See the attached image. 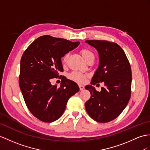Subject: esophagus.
<instances>
[{
	"mask_svg": "<svg viewBox=\"0 0 150 150\" xmlns=\"http://www.w3.org/2000/svg\"><path fill=\"white\" fill-rule=\"evenodd\" d=\"M79 87L80 90H83L84 89V88H85L83 85H79Z\"/></svg>",
	"mask_w": 150,
	"mask_h": 150,
	"instance_id": "obj_1",
	"label": "esophagus"
}]
</instances>
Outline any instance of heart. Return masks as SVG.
<instances>
[{"label":"heart","mask_w":150,"mask_h":150,"mask_svg":"<svg viewBox=\"0 0 150 150\" xmlns=\"http://www.w3.org/2000/svg\"><path fill=\"white\" fill-rule=\"evenodd\" d=\"M81 54L83 56V58L85 60H86L88 58H89L92 57H94L93 53L91 52L90 50L88 49H82L81 50ZM69 54H65V56L63 58V62H65V61L67 60L68 58ZM69 78L72 80H74V81L78 82V83H83L85 81V76H84L82 73L78 71H74L71 72L70 74H69Z\"/></svg>","instance_id":"1"}]
</instances>
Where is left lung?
Masks as SVG:
<instances>
[{"label":"left lung","instance_id":"1","mask_svg":"<svg viewBox=\"0 0 150 150\" xmlns=\"http://www.w3.org/2000/svg\"><path fill=\"white\" fill-rule=\"evenodd\" d=\"M85 42L97 50L99 58L98 67L91 84L104 82L105 85L100 92H97L91 85L85 86L91 94L85 103V109L94 120L107 123L117 118L130 100V65L124 51L117 44L98 40H86Z\"/></svg>","mask_w":150,"mask_h":150}]
</instances>
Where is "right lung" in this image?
<instances>
[{"label": "right lung", "instance_id": "1", "mask_svg": "<svg viewBox=\"0 0 150 150\" xmlns=\"http://www.w3.org/2000/svg\"><path fill=\"white\" fill-rule=\"evenodd\" d=\"M79 45V42L43 35L36 39L21 57L20 90L29 111L42 122L59 118L69 98L79 90L77 84L65 76L60 77L59 87L50 82L64 71L61 58Z\"/></svg>", "mask_w": 150, "mask_h": 150}]
</instances>
